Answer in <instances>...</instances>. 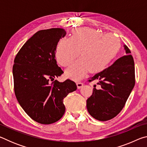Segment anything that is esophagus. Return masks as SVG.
Masks as SVG:
<instances>
[{
  "mask_svg": "<svg viewBox=\"0 0 147 147\" xmlns=\"http://www.w3.org/2000/svg\"><path fill=\"white\" fill-rule=\"evenodd\" d=\"M76 84H77V87H78V89H80L81 88H82V86L84 85V84L82 81H77Z\"/></svg>",
  "mask_w": 147,
  "mask_h": 147,
  "instance_id": "34e87169",
  "label": "esophagus"
}]
</instances>
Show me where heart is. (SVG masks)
I'll list each match as a JSON object with an SVG mask.
<instances>
[{"mask_svg": "<svg viewBox=\"0 0 147 147\" xmlns=\"http://www.w3.org/2000/svg\"><path fill=\"white\" fill-rule=\"evenodd\" d=\"M120 46V39L112 33L102 34L93 28H78L70 38L59 40L56 56L61 65L67 67L80 52L81 58L67 70V75L79 79L89 70L91 73L102 71L116 56Z\"/></svg>", "mask_w": 147, "mask_h": 147, "instance_id": "b5f03b06", "label": "heart"}]
</instances>
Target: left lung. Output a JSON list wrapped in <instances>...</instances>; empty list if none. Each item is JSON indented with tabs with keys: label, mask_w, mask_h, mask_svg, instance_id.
<instances>
[{
	"label": "left lung",
	"mask_w": 147,
	"mask_h": 147,
	"mask_svg": "<svg viewBox=\"0 0 147 147\" xmlns=\"http://www.w3.org/2000/svg\"><path fill=\"white\" fill-rule=\"evenodd\" d=\"M124 47L126 55L88 80H98V88L94 86L86 105L89 113L96 120L106 121L117 115L135 86L134 58L128 47Z\"/></svg>",
	"instance_id": "left-lung-1"
}]
</instances>
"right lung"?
I'll list each match as a JSON object with an SVG mask.
<instances>
[{"instance_id":"1","label":"right lung","mask_w":147,"mask_h":147,"mask_svg":"<svg viewBox=\"0 0 147 147\" xmlns=\"http://www.w3.org/2000/svg\"><path fill=\"white\" fill-rule=\"evenodd\" d=\"M65 35L63 28L39 30L24 44L14 59L16 98L27 115L40 124L59 121L65 111L63 98L77 89L69 79L50 82L63 73L55 56L57 45Z\"/></svg>"}]
</instances>
